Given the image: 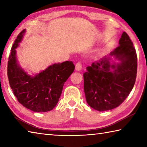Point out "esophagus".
<instances>
[{"instance_id": "34e87169", "label": "esophagus", "mask_w": 147, "mask_h": 147, "mask_svg": "<svg viewBox=\"0 0 147 147\" xmlns=\"http://www.w3.org/2000/svg\"><path fill=\"white\" fill-rule=\"evenodd\" d=\"M82 65L80 62H78V63H77L75 65L76 70L78 71H80L82 69Z\"/></svg>"}]
</instances>
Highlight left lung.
I'll list each match as a JSON object with an SVG mask.
<instances>
[{"label":"left lung","mask_w":147,"mask_h":147,"mask_svg":"<svg viewBox=\"0 0 147 147\" xmlns=\"http://www.w3.org/2000/svg\"><path fill=\"white\" fill-rule=\"evenodd\" d=\"M119 44L109 56H105L93 62L84 73L86 101L91 108L98 111L118 107L135 84L137 54L133 43L125 32Z\"/></svg>","instance_id":"left-lung-1"}]
</instances>
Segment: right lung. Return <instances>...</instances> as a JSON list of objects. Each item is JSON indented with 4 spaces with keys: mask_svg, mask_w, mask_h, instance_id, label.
<instances>
[{
    "mask_svg": "<svg viewBox=\"0 0 147 147\" xmlns=\"http://www.w3.org/2000/svg\"><path fill=\"white\" fill-rule=\"evenodd\" d=\"M24 29L17 37L8 62V77L14 95L20 104L34 112H47L58 102L63 85L73 73L71 61L54 63L36 74H29L17 59L16 49L23 40Z\"/></svg>",
    "mask_w": 147,
    "mask_h": 147,
    "instance_id": "add662e5",
    "label": "right lung"
}]
</instances>
